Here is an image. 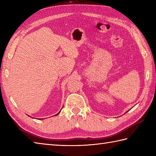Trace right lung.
Listing matches in <instances>:
<instances>
[{
    "label": "right lung",
    "instance_id": "right-lung-1",
    "mask_svg": "<svg viewBox=\"0 0 156 156\" xmlns=\"http://www.w3.org/2000/svg\"><path fill=\"white\" fill-rule=\"evenodd\" d=\"M59 112H60V111H59V112H58V114H56V115H55V116H56V115H58V114H59Z\"/></svg>",
    "mask_w": 156,
    "mask_h": 156
}]
</instances>
